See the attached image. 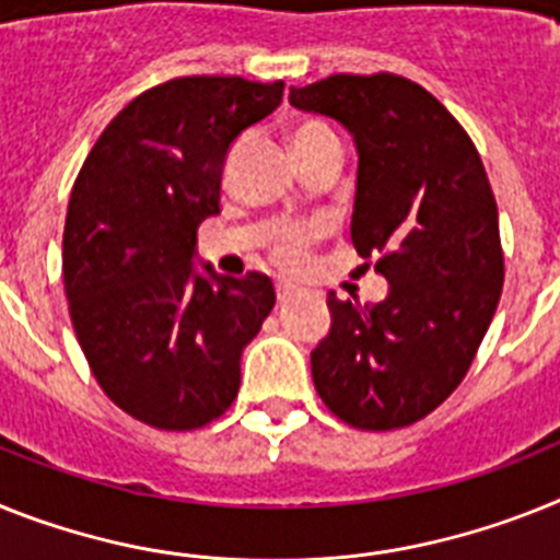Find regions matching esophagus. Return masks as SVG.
Returning <instances> with one entry per match:
<instances>
[{"label": "esophagus", "instance_id": "34e87169", "mask_svg": "<svg viewBox=\"0 0 560 560\" xmlns=\"http://www.w3.org/2000/svg\"><path fill=\"white\" fill-rule=\"evenodd\" d=\"M304 288H299V284H293V281H284L279 279L276 281V295H279V302H290L293 295H302Z\"/></svg>", "mask_w": 560, "mask_h": 560}]
</instances>
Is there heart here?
Here are the masks:
<instances>
[{
	"label": "heart",
	"instance_id": "obj_1",
	"mask_svg": "<svg viewBox=\"0 0 560 560\" xmlns=\"http://www.w3.org/2000/svg\"><path fill=\"white\" fill-rule=\"evenodd\" d=\"M330 139H336L330 125L322 119H313V116H310V119H299L293 128H290V144H293L295 156L304 153V150L330 142ZM318 236H322V228H318V224H281V228L276 230V236H272V258H276L281 267H290V270H293V267L304 265L310 244L316 242Z\"/></svg>",
	"mask_w": 560,
	"mask_h": 560
}]
</instances>
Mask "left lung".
Masks as SVG:
<instances>
[{"instance_id": "obj_1", "label": "left lung", "mask_w": 560, "mask_h": 560, "mask_svg": "<svg viewBox=\"0 0 560 560\" xmlns=\"http://www.w3.org/2000/svg\"><path fill=\"white\" fill-rule=\"evenodd\" d=\"M290 105L352 133L350 236L389 281L378 304L327 295L332 324L310 352L313 384L350 427H410L462 384L495 316L504 253L490 178L453 113L396 73H336L290 88Z\"/></svg>"}]
</instances>
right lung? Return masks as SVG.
I'll return each instance as SVG.
<instances>
[{
	"instance_id": "1",
	"label": "right lung",
	"mask_w": 560,
	"mask_h": 560,
	"mask_svg": "<svg viewBox=\"0 0 560 560\" xmlns=\"http://www.w3.org/2000/svg\"><path fill=\"white\" fill-rule=\"evenodd\" d=\"M284 82L182 77L136 96L70 192L62 276L84 359L116 407L156 430L224 416L242 350L276 304L265 272H199L196 230L219 213L230 144L279 107Z\"/></svg>"
}]
</instances>
